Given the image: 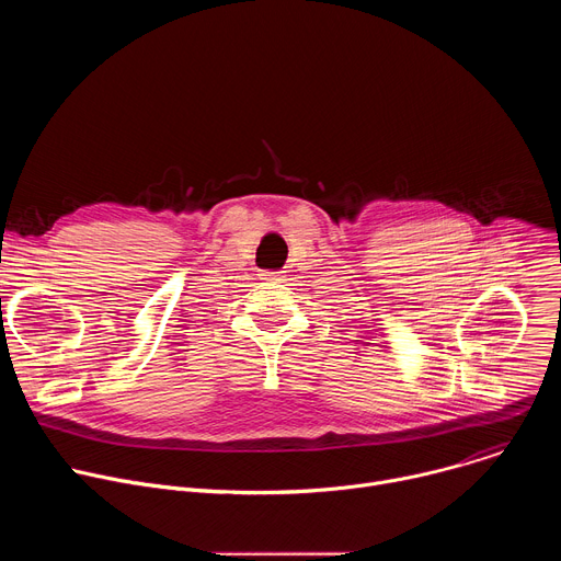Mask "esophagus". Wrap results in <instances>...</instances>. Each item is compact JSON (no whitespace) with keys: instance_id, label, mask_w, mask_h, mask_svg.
Listing matches in <instances>:
<instances>
[{"instance_id":"34e87169","label":"esophagus","mask_w":561,"mask_h":561,"mask_svg":"<svg viewBox=\"0 0 561 561\" xmlns=\"http://www.w3.org/2000/svg\"><path fill=\"white\" fill-rule=\"evenodd\" d=\"M282 271H262L260 273V279H266V282H273V279H282Z\"/></svg>"}]
</instances>
